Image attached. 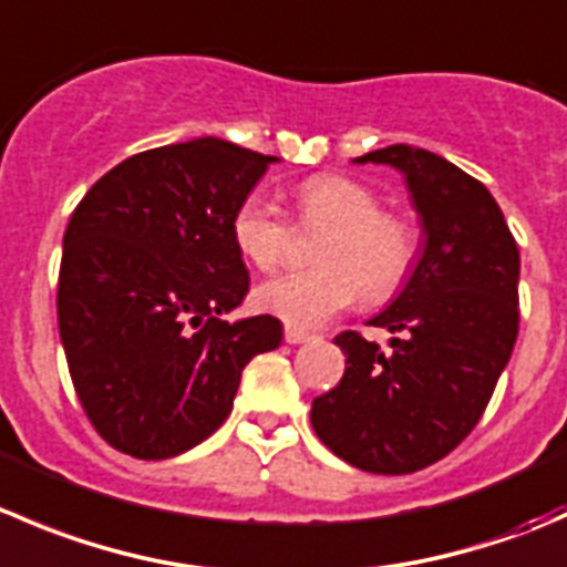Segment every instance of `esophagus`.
Returning <instances> with one entry per match:
<instances>
[{
	"label": "esophagus",
	"instance_id": "obj_1",
	"mask_svg": "<svg viewBox=\"0 0 567 567\" xmlns=\"http://www.w3.org/2000/svg\"><path fill=\"white\" fill-rule=\"evenodd\" d=\"M285 340H288V343H293V346H299V343H310L312 334H310V332H305V329L285 327Z\"/></svg>",
	"mask_w": 567,
	"mask_h": 567
}]
</instances>
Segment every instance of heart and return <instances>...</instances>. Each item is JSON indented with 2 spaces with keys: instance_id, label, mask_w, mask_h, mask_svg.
I'll list each match as a JSON object with an SVG mask.
<instances>
[{
  "instance_id": "heart-1",
  "label": "heart",
  "mask_w": 567,
  "mask_h": 567,
  "mask_svg": "<svg viewBox=\"0 0 567 567\" xmlns=\"http://www.w3.org/2000/svg\"><path fill=\"white\" fill-rule=\"evenodd\" d=\"M296 213L305 227L327 229L316 249L318 268L262 282L255 293L262 312L288 327L312 329L346 310L357 293L379 305L404 288L417 260V229L404 216L384 213L368 185L318 174L296 188ZM229 229L235 249L260 271H271L288 257V221L262 196L240 199Z\"/></svg>"
}]
</instances>
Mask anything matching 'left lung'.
Wrapping results in <instances>:
<instances>
[{
	"label": "left lung",
	"mask_w": 567,
	"mask_h": 567,
	"mask_svg": "<svg viewBox=\"0 0 567 567\" xmlns=\"http://www.w3.org/2000/svg\"><path fill=\"white\" fill-rule=\"evenodd\" d=\"M404 174L423 249L401 293L371 327L334 343L343 379L312 401V430L368 474H412L437 463L480 423L518 338L520 255L491 190L446 157L406 144L354 157Z\"/></svg>",
	"instance_id": "8db88e82"
}]
</instances>
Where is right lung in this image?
Instances as JSON below:
<instances>
[{"mask_svg": "<svg viewBox=\"0 0 567 567\" xmlns=\"http://www.w3.org/2000/svg\"><path fill=\"white\" fill-rule=\"evenodd\" d=\"M271 163L196 137L126 157L71 213L60 340L82 410L118 452L194 449L227 421L246 362L282 343L274 316L221 318L249 293L229 221Z\"/></svg>", "mask_w": 567, "mask_h": 567, "instance_id": "1", "label": "right lung"}]
</instances>
